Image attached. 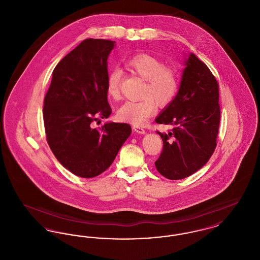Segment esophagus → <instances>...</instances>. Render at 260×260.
<instances>
[{"instance_id":"1","label":"esophagus","mask_w":260,"mask_h":260,"mask_svg":"<svg viewBox=\"0 0 260 260\" xmlns=\"http://www.w3.org/2000/svg\"><path fill=\"white\" fill-rule=\"evenodd\" d=\"M134 131L136 132L137 134H140V135H144V134L146 133L144 128H142L141 126H138V125H135V126H134Z\"/></svg>"}]
</instances>
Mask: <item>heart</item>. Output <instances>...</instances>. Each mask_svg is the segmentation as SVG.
<instances>
[{
	"label": "heart",
	"mask_w": 260,
	"mask_h": 260,
	"mask_svg": "<svg viewBox=\"0 0 260 260\" xmlns=\"http://www.w3.org/2000/svg\"><path fill=\"white\" fill-rule=\"evenodd\" d=\"M126 68L145 81L141 96L136 101H126L117 110V118L125 123L142 124L156 110L157 104L165 107L174 99L178 89V75L175 69L166 66L157 57L149 54H139L126 62ZM121 72L114 69L107 76L106 89L110 99L118 100L120 90Z\"/></svg>",
	"instance_id": "1"
}]
</instances>
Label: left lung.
Wrapping results in <instances>:
<instances>
[{
	"mask_svg": "<svg viewBox=\"0 0 260 260\" xmlns=\"http://www.w3.org/2000/svg\"><path fill=\"white\" fill-rule=\"evenodd\" d=\"M178 91L156 118L157 124H172L168 134L157 132L162 151L155 161L162 176L177 180L190 176L210 160L220 122L218 84L209 67L190 52Z\"/></svg>",
	"mask_w": 260,
	"mask_h": 260,
	"instance_id": "8db88e82",
	"label": "left lung"
}]
</instances>
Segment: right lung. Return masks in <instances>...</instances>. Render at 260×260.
<instances>
[{"mask_svg": "<svg viewBox=\"0 0 260 260\" xmlns=\"http://www.w3.org/2000/svg\"><path fill=\"white\" fill-rule=\"evenodd\" d=\"M115 46L114 41L84 40L55 66L44 100L50 149L65 169L80 177L105 172L132 134L131 125L124 123L92 126L98 113L103 119L111 114L107 59Z\"/></svg>", "mask_w": 260, "mask_h": 260, "instance_id": "add662e5", "label": "right lung"}]
</instances>
